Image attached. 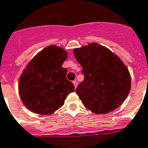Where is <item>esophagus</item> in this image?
Here are the masks:
<instances>
[{
    "label": "esophagus",
    "mask_w": 148,
    "mask_h": 148,
    "mask_svg": "<svg viewBox=\"0 0 148 148\" xmlns=\"http://www.w3.org/2000/svg\"><path fill=\"white\" fill-rule=\"evenodd\" d=\"M73 84H74V87H75V88H77V82L76 81V80H74V81H73Z\"/></svg>",
    "instance_id": "34e87169"
}]
</instances>
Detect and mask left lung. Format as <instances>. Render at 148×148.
<instances>
[{
  "label": "left lung",
  "mask_w": 148,
  "mask_h": 148,
  "mask_svg": "<svg viewBox=\"0 0 148 148\" xmlns=\"http://www.w3.org/2000/svg\"><path fill=\"white\" fill-rule=\"evenodd\" d=\"M74 54L84 77L76 90L84 107L104 114L122 104L131 88L130 74L123 61L95 42L75 48Z\"/></svg>",
  "instance_id": "8db88e82"
}]
</instances>
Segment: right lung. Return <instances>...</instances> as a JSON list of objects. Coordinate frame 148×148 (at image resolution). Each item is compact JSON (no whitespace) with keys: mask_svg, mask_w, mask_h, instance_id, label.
I'll list each match as a JSON object with an SVG mask.
<instances>
[{"mask_svg":"<svg viewBox=\"0 0 148 148\" xmlns=\"http://www.w3.org/2000/svg\"><path fill=\"white\" fill-rule=\"evenodd\" d=\"M67 52L61 47L50 45L29 61L18 81V93L24 106L32 112L50 115L64 104L74 86L66 79L62 64Z\"/></svg>","mask_w":148,"mask_h":148,"instance_id":"obj_1","label":"right lung"}]
</instances>
